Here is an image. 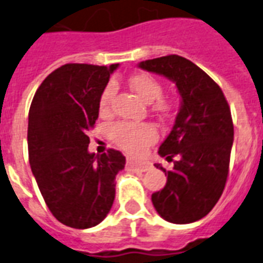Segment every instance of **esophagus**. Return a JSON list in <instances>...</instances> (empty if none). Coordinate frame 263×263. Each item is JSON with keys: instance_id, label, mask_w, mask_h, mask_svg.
Listing matches in <instances>:
<instances>
[{"instance_id": "34e87169", "label": "esophagus", "mask_w": 263, "mask_h": 263, "mask_svg": "<svg viewBox=\"0 0 263 263\" xmlns=\"http://www.w3.org/2000/svg\"><path fill=\"white\" fill-rule=\"evenodd\" d=\"M126 169L130 170V172H146V170L149 169V165H147V163L134 162L132 159H127Z\"/></svg>"}]
</instances>
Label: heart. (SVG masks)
<instances>
[{"label":"heart","mask_w":263,"mask_h":263,"mask_svg":"<svg viewBox=\"0 0 263 263\" xmlns=\"http://www.w3.org/2000/svg\"><path fill=\"white\" fill-rule=\"evenodd\" d=\"M130 87L136 91L147 104L153 105V109L162 117H170L174 111V102L167 98H161L162 86L158 81L149 74H136L129 80ZM113 85H107L100 97V111L107 113L110 109V102L113 98ZM110 138L116 145L130 154H141L147 146L157 141V130L150 123H130L117 122L109 130Z\"/></svg>","instance_id":"heart-1"}]
</instances>
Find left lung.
I'll return each mask as SVG.
<instances>
[{"mask_svg": "<svg viewBox=\"0 0 263 263\" xmlns=\"http://www.w3.org/2000/svg\"><path fill=\"white\" fill-rule=\"evenodd\" d=\"M138 66L173 81L182 98L174 126L158 150L166 159H179L172 170L154 165L167 181L152 194V202L166 221L192 223L210 213L225 189L234 138L230 107L221 87L181 55L147 60Z\"/></svg>", "mask_w": 263, "mask_h": 263, "instance_id": "8db88e82", "label": "left lung"}]
</instances>
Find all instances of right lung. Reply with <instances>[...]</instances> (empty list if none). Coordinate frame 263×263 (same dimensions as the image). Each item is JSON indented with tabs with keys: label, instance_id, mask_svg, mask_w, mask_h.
I'll use <instances>...</instances> for the list:
<instances>
[{
	"label": "right lung",
	"instance_id": "1",
	"mask_svg": "<svg viewBox=\"0 0 263 263\" xmlns=\"http://www.w3.org/2000/svg\"><path fill=\"white\" fill-rule=\"evenodd\" d=\"M118 64H66L51 71L29 110L28 150L31 172L51 214L73 229L98 225L116 197L117 173L125 157L109 149L87 152L100 97Z\"/></svg>",
	"mask_w": 263,
	"mask_h": 263
}]
</instances>
